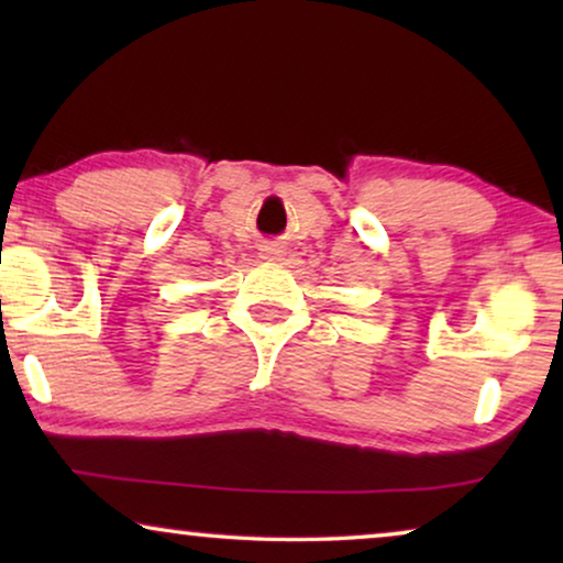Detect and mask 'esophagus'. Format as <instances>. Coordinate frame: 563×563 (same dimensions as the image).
Returning <instances> with one entry per match:
<instances>
[{
	"label": "esophagus",
	"mask_w": 563,
	"mask_h": 563,
	"mask_svg": "<svg viewBox=\"0 0 563 563\" xmlns=\"http://www.w3.org/2000/svg\"><path fill=\"white\" fill-rule=\"evenodd\" d=\"M282 256H284V245H279V243L261 245V258L264 261H279Z\"/></svg>",
	"instance_id": "obj_1"
}]
</instances>
